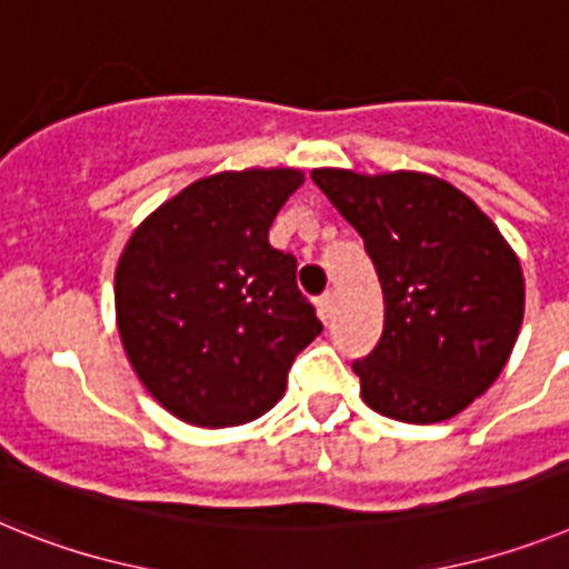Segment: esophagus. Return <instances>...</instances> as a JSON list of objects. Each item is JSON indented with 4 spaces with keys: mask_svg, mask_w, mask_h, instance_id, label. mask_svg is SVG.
<instances>
[{
    "mask_svg": "<svg viewBox=\"0 0 569 569\" xmlns=\"http://www.w3.org/2000/svg\"><path fill=\"white\" fill-rule=\"evenodd\" d=\"M337 311V293L335 290H326V293L319 296V313H322V319H331Z\"/></svg>",
    "mask_w": 569,
    "mask_h": 569,
    "instance_id": "esophagus-1",
    "label": "esophagus"
}]
</instances>
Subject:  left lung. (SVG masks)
I'll use <instances>...</instances> for the list:
<instances>
[{"label": "left lung", "instance_id": "8db88e82", "mask_svg": "<svg viewBox=\"0 0 569 569\" xmlns=\"http://www.w3.org/2000/svg\"><path fill=\"white\" fill-rule=\"evenodd\" d=\"M322 194L358 229L383 290V331L351 369L375 412L407 425L453 419L503 372L523 270L495 220L433 173L317 168Z\"/></svg>", "mask_w": 569, "mask_h": 569}]
</instances>
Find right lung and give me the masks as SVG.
Masks as SVG:
<instances>
[{"instance_id": "1", "label": "right lung", "mask_w": 569, "mask_h": 569, "mask_svg": "<svg viewBox=\"0 0 569 569\" xmlns=\"http://www.w3.org/2000/svg\"><path fill=\"white\" fill-rule=\"evenodd\" d=\"M296 168L220 171L150 211L116 267V326L133 372L171 416L234 427L264 416L322 331L270 227Z\"/></svg>"}]
</instances>
